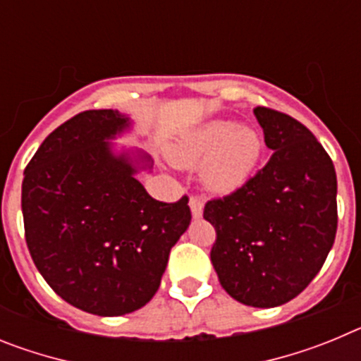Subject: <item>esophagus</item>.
Wrapping results in <instances>:
<instances>
[{"label": "esophagus", "mask_w": 361, "mask_h": 361, "mask_svg": "<svg viewBox=\"0 0 361 361\" xmlns=\"http://www.w3.org/2000/svg\"><path fill=\"white\" fill-rule=\"evenodd\" d=\"M190 209H191V215H193V219H200V216H202L204 202L200 199H197V197H191Z\"/></svg>", "instance_id": "34e87169"}]
</instances>
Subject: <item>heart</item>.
<instances>
[{
  "mask_svg": "<svg viewBox=\"0 0 361 361\" xmlns=\"http://www.w3.org/2000/svg\"><path fill=\"white\" fill-rule=\"evenodd\" d=\"M262 155V139L250 126L213 119L190 128L168 146L178 168H200L202 184L213 193H229L251 177Z\"/></svg>",
  "mask_w": 361,
  "mask_h": 361,
  "instance_id": "1",
  "label": "heart"
}]
</instances>
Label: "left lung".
Instances as JSON below:
<instances>
[{
	"label": "left lung",
	"instance_id": "8db88e82",
	"mask_svg": "<svg viewBox=\"0 0 361 361\" xmlns=\"http://www.w3.org/2000/svg\"><path fill=\"white\" fill-rule=\"evenodd\" d=\"M253 114L273 155L231 195L209 200L204 219L216 231L220 286L264 309L298 296L324 266L338 226L336 171L304 124L271 108Z\"/></svg>",
	"mask_w": 361,
	"mask_h": 361
}]
</instances>
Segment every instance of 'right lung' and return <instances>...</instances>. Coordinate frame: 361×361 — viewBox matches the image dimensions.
I'll return each instance as SVG.
<instances>
[{"mask_svg": "<svg viewBox=\"0 0 361 361\" xmlns=\"http://www.w3.org/2000/svg\"><path fill=\"white\" fill-rule=\"evenodd\" d=\"M130 128L117 110L78 114L44 139L21 186L37 271L65 302L97 317L148 304L191 220L188 197L159 202L137 180L153 168L148 153L114 148Z\"/></svg>", "mask_w": 361, "mask_h": 361, "instance_id": "right-lung-1", "label": "right lung"}]
</instances>
